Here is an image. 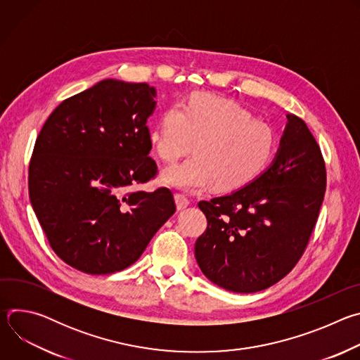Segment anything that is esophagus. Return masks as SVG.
<instances>
[{
	"instance_id": "34e87169",
	"label": "esophagus",
	"mask_w": 360,
	"mask_h": 360,
	"mask_svg": "<svg viewBox=\"0 0 360 360\" xmlns=\"http://www.w3.org/2000/svg\"><path fill=\"white\" fill-rule=\"evenodd\" d=\"M175 203H176L178 211H182V210H185L188 207V205L191 203V200L185 195H182V193H175Z\"/></svg>"
}]
</instances>
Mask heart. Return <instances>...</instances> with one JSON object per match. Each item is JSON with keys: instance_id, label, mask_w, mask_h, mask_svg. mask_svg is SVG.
Here are the masks:
<instances>
[{"instance_id": "b5f03b06", "label": "heart", "mask_w": 360, "mask_h": 360, "mask_svg": "<svg viewBox=\"0 0 360 360\" xmlns=\"http://www.w3.org/2000/svg\"><path fill=\"white\" fill-rule=\"evenodd\" d=\"M157 157L174 164L195 145V155L161 174L172 188L196 191L214 182L219 191H235L258 178L276 149L274 128L238 102L193 94L181 107L168 108L148 134Z\"/></svg>"}]
</instances>
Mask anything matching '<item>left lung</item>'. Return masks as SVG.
<instances>
[{"mask_svg": "<svg viewBox=\"0 0 360 360\" xmlns=\"http://www.w3.org/2000/svg\"><path fill=\"white\" fill-rule=\"evenodd\" d=\"M272 165L229 195L200 200L208 226L195 242L196 262L215 285L264 290L302 258L326 189L321 148L303 120L288 114Z\"/></svg>", "mask_w": 360, "mask_h": 360, "instance_id": "8db88e82", "label": "left lung"}]
</instances>
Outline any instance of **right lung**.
I'll return each instance as SVG.
<instances>
[{
  "mask_svg": "<svg viewBox=\"0 0 360 360\" xmlns=\"http://www.w3.org/2000/svg\"><path fill=\"white\" fill-rule=\"evenodd\" d=\"M155 95L145 82L104 79L63 101L37 136L32 208L49 246L81 272L128 268L176 210L168 188L132 191L158 169L146 127Z\"/></svg>",
  "mask_w": 360,
  "mask_h": 360,
  "instance_id": "1",
  "label": "right lung"
}]
</instances>
